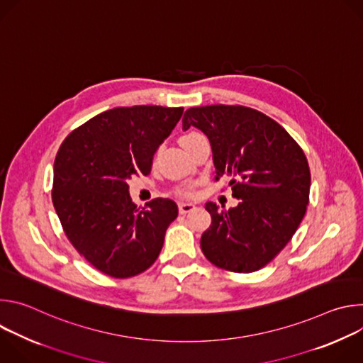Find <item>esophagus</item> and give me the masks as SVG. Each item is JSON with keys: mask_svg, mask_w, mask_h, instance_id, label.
Here are the masks:
<instances>
[{"mask_svg": "<svg viewBox=\"0 0 363 363\" xmlns=\"http://www.w3.org/2000/svg\"><path fill=\"white\" fill-rule=\"evenodd\" d=\"M178 210H179V214H186V213H191L192 210H195V205L192 202H179Z\"/></svg>", "mask_w": 363, "mask_h": 363, "instance_id": "34e87169", "label": "esophagus"}]
</instances>
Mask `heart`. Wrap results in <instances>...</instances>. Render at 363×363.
<instances>
[{"instance_id": "heart-1", "label": "heart", "mask_w": 363, "mask_h": 363, "mask_svg": "<svg viewBox=\"0 0 363 363\" xmlns=\"http://www.w3.org/2000/svg\"><path fill=\"white\" fill-rule=\"evenodd\" d=\"M196 135H198L196 132H189V133L184 135V136L181 138V143H182V142H186L188 139H191V138H194V136H196ZM179 194H182V195H189L191 191H189L188 188H184V189H179Z\"/></svg>"}]
</instances>
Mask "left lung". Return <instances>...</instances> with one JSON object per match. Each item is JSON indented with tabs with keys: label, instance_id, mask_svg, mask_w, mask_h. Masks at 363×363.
<instances>
[{
	"label": "left lung",
	"instance_id": "1",
	"mask_svg": "<svg viewBox=\"0 0 363 363\" xmlns=\"http://www.w3.org/2000/svg\"><path fill=\"white\" fill-rule=\"evenodd\" d=\"M191 126L210 139L216 179H227L240 199L230 210L205 203L213 221L201 237V250L220 269L260 270L286 247L306 214V155L283 126L245 106L191 108L182 129Z\"/></svg>",
	"mask_w": 363,
	"mask_h": 363
}]
</instances>
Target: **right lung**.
Returning a JSON list of instances; mask_svg holds the SVG:
<instances>
[{
	"instance_id": "right-lung-1",
	"label": "right lung",
	"mask_w": 363,
	"mask_h": 363,
	"mask_svg": "<svg viewBox=\"0 0 363 363\" xmlns=\"http://www.w3.org/2000/svg\"><path fill=\"white\" fill-rule=\"evenodd\" d=\"M182 112L184 108H115L63 140L51 198L69 241L99 272L128 279L158 258L178 206L157 198L139 210L128 182L135 175H149L155 152Z\"/></svg>"
}]
</instances>
